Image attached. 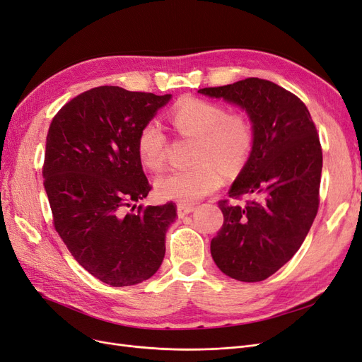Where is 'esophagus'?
Here are the masks:
<instances>
[{
  "label": "esophagus",
  "instance_id": "34e87169",
  "mask_svg": "<svg viewBox=\"0 0 362 362\" xmlns=\"http://www.w3.org/2000/svg\"><path fill=\"white\" fill-rule=\"evenodd\" d=\"M193 209H194V206H193V205L178 204V206H177V213H178V216H180V217H184V216H187V214H190Z\"/></svg>",
  "mask_w": 362,
  "mask_h": 362
}]
</instances>
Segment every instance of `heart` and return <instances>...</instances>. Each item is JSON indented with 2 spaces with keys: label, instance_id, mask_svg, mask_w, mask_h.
<instances>
[{
  "label": "heart",
  "instance_id": "1",
  "mask_svg": "<svg viewBox=\"0 0 362 362\" xmlns=\"http://www.w3.org/2000/svg\"><path fill=\"white\" fill-rule=\"evenodd\" d=\"M169 119L184 139L196 141L192 161L193 168L170 170L156 180L160 197L192 204L216 192L221 175H236L250 160L255 146L253 124L243 112L214 102L185 97L170 109ZM168 134L156 119L146 121L136 139V149L148 169L163 168L168 151Z\"/></svg>",
  "mask_w": 362,
  "mask_h": 362
}]
</instances>
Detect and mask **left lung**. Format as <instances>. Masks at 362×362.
I'll return each mask as SVG.
<instances>
[{
	"instance_id": "8db88e82",
	"label": "left lung",
	"mask_w": 362,
	"mask_h": 362,
	"mask_svg": "<svg viewBox=\"0 0 362 362\" xmlns=\"http://www.w3.org/2000/svg\"><path fill=\"white\" fill-rule=\"evenodd\" d=\"M199 93L240 105L253 122V153L218 201L224 221L211 255L226 276L262 281L300 250L317 214L319 134L301 98L274 82L247 78Z\"/></svg>"
}]
</instances>
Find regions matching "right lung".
<instances>
[{
    "instance_id": "obj_1",
    "label": "right lung",
    "mask_w": 362,
    "mask_h": 362,
    "mask_svg": "<svg viewBox=\"0 0 362 362\" xmlns=\"http://www.w3.org/2000/svg\"><path fill=\"white\" fill-rule=\"evenodd\" d=\"M169 98L97 86L71 98L49 126L42 173L54 228L78 264L114 288L154 276L177 218L172 202L127 211L151 190L138 133Z\"/></svg>"
}]
</instances>
